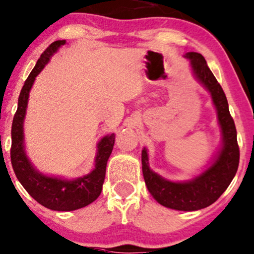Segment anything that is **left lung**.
<instances>
[{"mask_svg": "<svg viewBox=\"0 0 254 254\" xmlns=\"http://www.w3.org/2000/svg\"><path fill=\"white\" fill-rule=\"evenodd\" d=\"M192 72L198 82L210 92L217 112V120L222 134V147L205 171L187 182H171L153 172L148 165L147 150L141 153L142 175L148 191L164 207L176 210L192 211L213 204L225 192L239 166V146L233 118L221 85L217 83L204 57L197 52L187 53Z\"/></svg>", "mask_w": 254, "mask_h": 254, "instance_id": "obj_1", "label": "left lung"}]
</instances>
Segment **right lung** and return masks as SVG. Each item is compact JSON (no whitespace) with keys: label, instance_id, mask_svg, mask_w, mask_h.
<instances>
[{"label":"right lung","instance_id":"obj_1","mask_svg":"<svg viewBox=\"0 0 254 254\" xmlns=\"http://www.w3.org/2000/svg\"><path fill=\"white\" fill-rule=\"evenodd\" d=\"M65 43H66L65 40L55 41L44 51L43 55L38 59L34 68L21 89L17 110L11 125L10 160L17 180L38 203L57 211L79 209L90 204L100 196L106 177L107 162L115 141L114 133L103 136L97 144L95 169L90 174L76 180H63V178L43 175L34 169L27 158L25 145H23V120H25L29 91L35 77L50 62L53 53L57 52V50Z\"/></svg>","mask_w":254,"mask_h":254}]
</instances>
